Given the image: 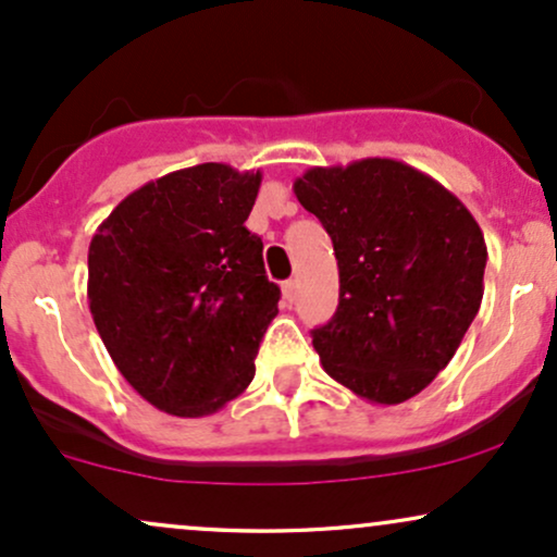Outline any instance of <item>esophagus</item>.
I'll return each instance as SVG.
<instances>
[{
  "label": "esophagus",
  "mask_w": 557,
  "mask_h": 557,
  "mask_svg": "<svg viewBox=\"0 0 557 557\" xmlns=\"http://www.w3.org/2000/svg\"><path fill=\"white\" fill-rule=\"evenodd\" d=\"M296 293H298L296 280H287V283H283V298L287 300V304H293V300H296Z\"/></svg>",
  "instance_id": "obj_1"
}]
</instances>
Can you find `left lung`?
Listing matches in <instances>:
<instances>
[{"mask_svg":"<svg viewBox=\"0 0 557 557\" xmlns=\"http://www.w3.org/2000/svg\"><path fill=\"white\" fill-rule=\"evenodd\" d=\"M335 248L341 304L311 332L324 372L395 406L447 367L484 293L487 246L445 185L398 159L311 168L293 183Z\"/></svg>","mask_w":557,"mask_h":557,"instance_id":"left-lung-1","label":"left lung"}]
</instances>
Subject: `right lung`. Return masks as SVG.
Returning a JSON list of instances; mask_svg holds the SVG:
<instances>
[{
  "label": "right lung",
  "instance_id": "1",
  "mask_svg": "<svg viewBox=\"0 0 557 557\" xmlns=\"http://www.w3.org/2000/svg\"><path fill=\"white\" fill-rule=\"evenodd\" d=\"M261 172L207 162L140 185L88 246V309L114 367L172 417L220 411L251 385L277 317L259 235Z\"/></svg>",
  "mask_w": 557,
  "mask_h": 557
}]
</instances>
